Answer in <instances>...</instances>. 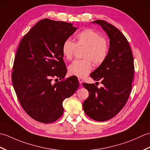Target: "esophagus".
I'll return each mask as SVG.
<instances>
[{
	"instance_id": "obj_1",
	"label": "esophagus",
	"mask_w": 150,
	"mask_h": 150,
	"mask_svg": "<svg viewBox=\"0 0 150 150\" xmlns=\"http://www.w3.org/2000/svg\"><path fill=\"white\" fill-rule=\"evenodd\" d=\"M78 80H79V83H80V84L81 85L82 82H83V80H82V79H81V78H80V77H79V78H78Z\"/></svg>"
}]
</instances>
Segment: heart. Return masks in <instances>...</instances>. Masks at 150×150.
Listing matches in <instances>:
<instances>
[{"instance_id": "1", "label": "heart", "mask_w": 150, "mask_h": 150, "mask_svg": "<svg viewBox=\"0 0 150 150\" xmlns=\"http://www.w3.org/2000/svg\"><path fill=\"white\" fill-rule=\"evenodd\" d=\"M76 44L66 39L62 45V53L66 60H71L76 47L85 46L82 53L83 59L75 60L68 67L69 74L82 78L86 76L92 69V62L95 66H100L107 59L109 53L110 43L106 37L90 28H86L77 33Z\"/></svg>"}]
</instances>
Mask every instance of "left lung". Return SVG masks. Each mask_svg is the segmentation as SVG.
I'll return each instance as SVG.
<instances>
[{"label":"left lung","instance_id":"8db88e82","mask_svg":"<svg viewBox=\"0 0 150 150\" xmlns=\"http://www.w3.org/2000/svg\"><path fill=\"white\" fill-rule=\"evenodd\" d=\"M93 22L106 31L110 45L106 61L90 75L104 86L98 88L95 84H82L89 92L82 106L91 119L106 121L116 115L128 99L134 76V61L128 41L120 30L103 20Z\"/></svg>","mask_w":150,"mask_h":150}]
</instances>
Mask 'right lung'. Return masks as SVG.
<instances>
[{
    "mask_svg": "<svg viewBox=\"0 0 150 150\" xmlns=\"http://www.w3.org/2000/svg\"><path fill=\"white\" fill-rule=\"evenodd\" d=\"M73 24L44 18L22 38L16 52L12 83L22 108L32 119L52 123L62 115V102L77 90V77L67 73L62 45L77 30ZM63 80L57 83L52 79Z\"/></svg>",
    "mask_w": 150,
    "mask_h": 150,
    "instance_id": "1",
    "label": "right lung"
}]
</instances>
